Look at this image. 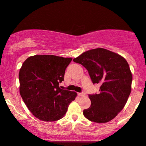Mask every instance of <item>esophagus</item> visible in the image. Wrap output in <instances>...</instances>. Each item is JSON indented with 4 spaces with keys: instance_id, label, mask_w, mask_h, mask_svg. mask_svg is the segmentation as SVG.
Listing matches in <instances>:
<instances>
[{
    "instance_id": "1",
    "label": "esophagus",
    "mask_w": 146,
    "mask_h": 146,
    "mask_svg": "<svg viewBox=\"0 0 146 146\" xmlns=\"http://www.w3.org/2000/svg\"><path fill=\"white\" fill-rule=\"evenodd\" d=\"M78 95L80 97H82V96H84L85 95V94H84V93H79V94H78Z\"/></svg>"
}]
</instances>
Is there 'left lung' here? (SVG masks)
<instances>
[{"label": "left lung", "instance_id": "8db88e82", "mask_svg": "<svg viewBox=\"0 0 146 146\" xmlns=\"http://www.w3.org/2000/svg\"><path fill=\"white\" fill-rule=\"evenodd\" d=\"M89 72L94 84H99L98 94L89 95L91 106L83 114L92 122L104 123L113 119L125 105L132 89V75L124 57L98 48L73 59Z\"/></svg>", "mask_w": 146, "mask_h": 146}]
</instances>
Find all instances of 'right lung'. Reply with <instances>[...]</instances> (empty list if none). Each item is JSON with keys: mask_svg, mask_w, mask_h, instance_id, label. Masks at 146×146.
<instances>
[{"mask_svg": "<svg viewBox=\"0 0 146 146\" xmlns=\"http://www.w3.org/2000/svg\"><path fill=\"white\" fill-rule=\"evenodd\" d=\"M72 58L36 55L25 60L20 68L19 91L25 105L38 119L55 121L64 116L75 91L62 90L65 70Z\"/></svg>", "mask_w": 146, "mask_h": 146, "instance_id": "1", "label": "right lung"}]
</instances>
